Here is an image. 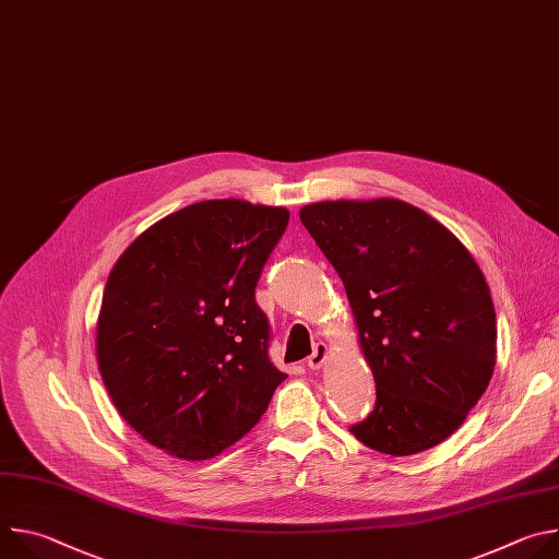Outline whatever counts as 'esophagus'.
Instances as JSON below:
<instances>
[{"label": "esophagus", "mask_w": 559, "mask_h": 559, "mask_svg": "<svg viewBox=\"0 0 559 559\" xmlns=\"http://www.w3.org/2000/svg\"><path fill=\"white\" fill-rule=\"evenodd\" d=\"M328 356H330V347L325 343H316L313 345V354L307 358L309 369H321L325 365Z\"/></svg>", "instance_id": "34e87169"}]
</instances>
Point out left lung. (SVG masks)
Returning a JSON list of instances; mask_svg holds the SVG:
<instances>
[{"label":"left lung","instance_id":"1","mask_svg":"<svg viewBox=\"0 0 559 559\" xmlns=\"http://www.w3.org/2000/svg\"><path fill=\"white\" fill-rule=\"evenodd\" d=\"M298 214L345 285L376 380V407L352 433L386 455L440 444L496 367V309L480 265L453 231L401 199L321 201Z\"/></svg>","mask_w":559,"mask_h":559}]
</instances>
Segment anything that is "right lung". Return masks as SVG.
<instances>
[{"label": "right lung", "mask_w": 559, "mask_h": 559, "mask_svg": "<svg viewBox=\"0 0 559 559\" xmlns=\"http://www.w3.org/2000/svg\"><path fill=\"white\" fill-rule=\"evenodd\" d=\"M289 221L243 199L192 203L117 259L97 318V365L150 444L207 460L241 440L287 378L267 358L254 289Z\"/></svg>", "instance_id": "obj_1"}]
</instances>
